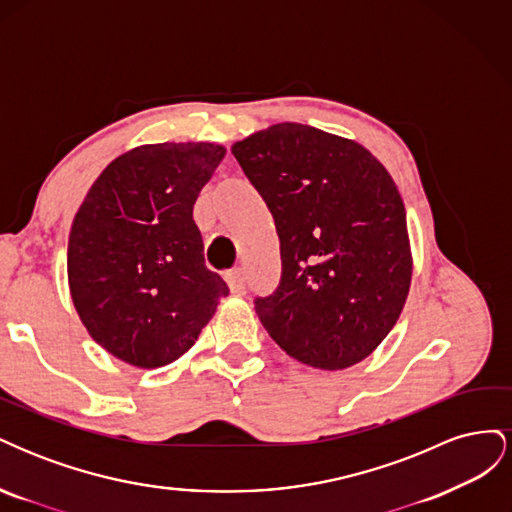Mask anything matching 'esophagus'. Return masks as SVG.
<instances>
[{
    "instance_id": "1",
    "label": "esophagus",
    "mask_w": 512,
    "mask_h": 512,
    "mask_svg": "<svg viewBox=\"0 0 512 512\" xmlns=\"http://www.w3.org/2000/svg\"><path fill=\"white\" fill-rule=\"evenodd\" d=\"M226 282H228V288H230L232 292H237V294L245 292V275H243L241 269L228 271V273H226Z\"/></svg>"
}]
</instances>
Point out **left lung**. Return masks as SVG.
Segmentation results:
<instances>
[{"instance_id": "obj_1", "label": "left lung", "mask_w": 512, "mask_h": 512, "mask_svg": "<svg viewBox=\"0 0 512 512\" xmlns=\"http://www.w3.org/2000/svg\"><path fill=\"white\" fill-rule=\"evenodd\" d=\"M280 237L282 275L254 307L292 359L346 369L389 335L406 303V209L386 168L359 143L277 123L232 145Z\"/></svg>"}]
</instances>
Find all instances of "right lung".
<instances>
[{
  "instance_id": "add662e5",
  "label": "right lung",
  "mask_w": 512,
  "mask_h": 512,
  "mask_svg": "<svg viewBox=\"0 0 512 512\" xmlns=\"http://www.w3.org/2000/svg\"><path fill=\"white\" fill-rule=\"evenodd\" d=\"M226 149L145 145L104 168L76 213L68 280L91 337L117 359L162 367L188 352L228 286L205 267L192 209Z\"/></svg>"
}]
</instances>
